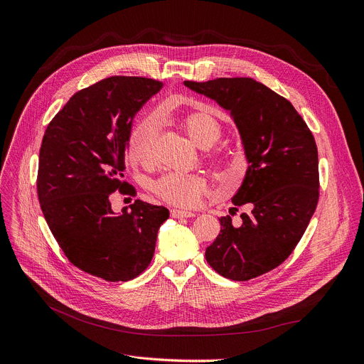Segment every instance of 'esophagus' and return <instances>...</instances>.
I'll use <instances>...</instances> for the list:
<instances>
[{
	"instance_id": "34e87169",
	"label": "esophagus",
	"mask_w": 364,
	"mask_h": 364,
	"mask_svg": "<svg viewBox=\"0 0 364 364\" xmlns=\"http://www.w3.org/2000/svg\"><path fill=\"white\" fill-rule=\"evenodd\" d=\"M171 216L173 218H193L194 213L193 212H187V210H180V209H171Z\"/></svg>"
}]
</instances>
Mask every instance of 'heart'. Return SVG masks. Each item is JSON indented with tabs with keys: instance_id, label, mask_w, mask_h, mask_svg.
<instances>
[{
	"instance_id": "obj_1",
	"label": "heart",
	"mask_w": 364,
	"mask_h": 364,
	"mask_svg": "<svg viewBox=\"0 0 364 364\" xmlns=\"http://www.w3.org/2000/svg\"><path fill=\"white\" fill-rule=\"evenodd\" d=\"M162 119V116H161ZM187 138L199 148L213 146L222 136L220 122L206 112H190L177 120ZM156 141V124L152 119L139 122L127 138V158L132 162L151 165ZM208 162L223 181H237L245 170L242 158L219 151L208 156ZM151 190L165 203L178 208H194L208 191V180L200 174H165L151 184Z\"/></svg>"
}]
</instances>
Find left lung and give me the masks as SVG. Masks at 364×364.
Wrapping results in <instances>:
<instances>
[{
	"instance_id": "obj_1",
	"label": "left lung",
	"mask_w": 364,
	"mask_h": 364,
	"mask_svg": "<svg viewBox=\"0 0 364 364\" xmlns=\"http://www.w3.org/2000/svg\"><path fill=\"white\" fill-rule=\"evenodd\" d=\"M184 85L213 98L232 114L247 159V176L230 214L246 208L240 225L220 216V232L206 259L220 276L247 282L279 267L299 244L319 200L318 148L289 100L244 77Z\"/></svg>"
}]
</instances>
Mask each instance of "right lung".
I'll list each match as a JSON object with an SVG mask.
<instances>
[{
    "instance_id": "obj_1",
    "label": "right lung",
    "mask_w": 364,
    "mask_h": 364,
    "mask_svg": "<svg viewBox=\"0 0 364 364\" xmlns=\"http://www.w3.org/2000/svg\"><path fill=\"white\" fill-rule=\"evenodd\" d=\"M144 77H110L75 92L50 120L39 152L38 197L58 245L80 270L107 282L138 277L151 264L168 209L135 200L120 215L132 120L162 88Z\"/></svg>"
}]
</instances>
